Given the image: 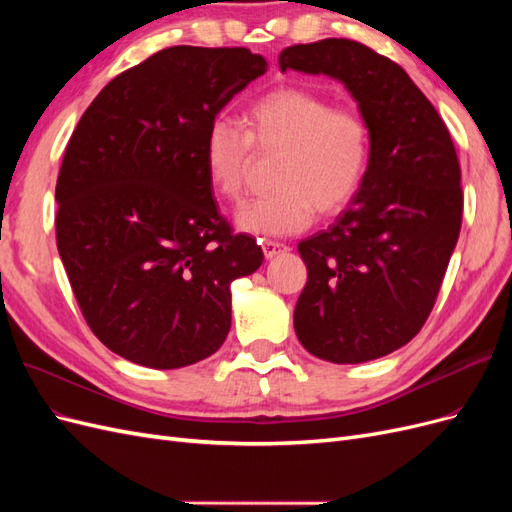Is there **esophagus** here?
<instances>
[{"instance_id":"1","label":"esophagus","mask_w":512,"mask_h":512,"mask_svg":"<svg viewBox=\"0 0 512 512\" xmlns=\"http://www.w3.org/2000/svg\"><path fill=\"white\" fill-rule=\"evenodd\" d=\"M260 247H262V252H265V258H275V256L288 252V245H284L280 241H260Z\"/></svg>"}]
</instances>
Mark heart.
Listing matches in <instances>:
<instances>
[{"label":"heart","instance_id":"obj_1","mask_svg":"<svg viewBox=\"0 0 512 512\" xmlns=\"http://www.w3.org/2000/svg\"><path fill=\"white\" fill-rule=\"evenodd\" d=\"M254 145L280 153L277 190L247 200L235 213L243 232L286 237L320 215L344 211L359 192L369 164V130L359 113L333 108L312 91L273 89L245 111V128L215 117L205 134L203 158L213 190L228 200L243 192Z\"/></svg>","mask_w":512,"mask_h":512}]
</instances>
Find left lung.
I'll use <instances>...</instances> for the list:
<instances>
[{
    "instance_id": "obj_1",
    "label": "left lung",
    "mask_w": 512,
    "mask_h": 512,
    "mask_svg": "<svg viewBox=\"0 0 512 512\" xmlns=\"http://www.w3.org/2000/svg\"><path fill=\"white\" fill-rule=\"evenodd\" d=\"M280 68L344 83L369 130L359 192L327 230L299 243L307 284L294 333L322 361H374L421 331L457 245L463 194L453 138L406 70L361 42L294 44Z\"/></svg>"
}]
</instances>
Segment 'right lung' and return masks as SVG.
Wrapping results in <instances>:
<instances>
[{
	"label": "right lung",
	"mask_w": 512,
	"mask_h": 512,
	"mask_svg": "<svg viewBox=\"0 0 512 512\" xmlns=\"http://www.w3.org/2000/svg\"><path fill=\"white\" fill-rule=\"evenodd\" d=\"M265 72L250 49L170 46L115 76L72 132L57 250L89 329L123 359L179 369L224 344L230 284L265 256L220 215L203 145Z\"/></svg>",
	"instance_id": "add662e5"
}]
</instances>
